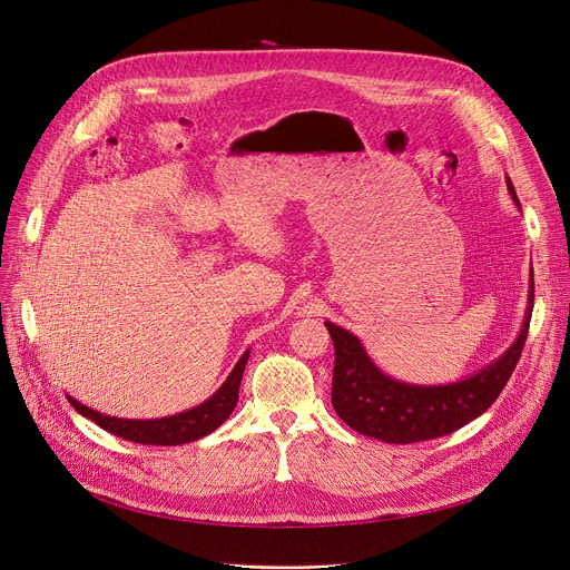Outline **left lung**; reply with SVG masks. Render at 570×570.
Returning <instances> with one entry per match:
<instances>
[{
  "label": "left lung",
  "instance_id": "8db88e82",
  "mask_svg": "<svg viewBox=\"0 0 570 570\" xmlns=\"http://www.w3.org/2000/svg\"><path fill=\"white\" fill-rule=\"evenodd\" d=\"M507 189L520 207L515 189L507 178ZM534 308V276L524 322L502 356L474 374L443 385H417L383 374L367 356L363 342L333 322H324L333 346V409L354 431L383 443L409 445L448 435L484 413L507 385L522 354Z\"/></svg>",
  "mask_w": 570,
  "mask_h": 570
}]
</instances>
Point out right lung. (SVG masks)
Here are the masks:
<instances>
[{
  "instance_id": "right-lung-1",
  "label": "right lung",
  "mask_w": 570,
  "mask_h": 570,
  "mask_svg": "<svg viewBox=\"0 0 570 570\" xmlns=\"http://www.w3.org/2000/svg\"><path fill=\"white\" fill-rule=\"evenodd\" d=\"M248 348L244 352V356L237 361V365L233 367V372L228 374V379L224 381V385L218 387L209 400H205L203 404L178 413V415H168V417H159V420H125V417H111L105 413H98L89 406H83L81 402H77L75 397L66 395L68 402L72 404V409L94 420L98 426H102L105 431L125 438V441L132 443H141V445H185V443H194L198 438L212 433L214 429L222 426L230 413L237 406L239 400V383L244 376V367L248 363Z\"/></svg>"
}]
</instances>
